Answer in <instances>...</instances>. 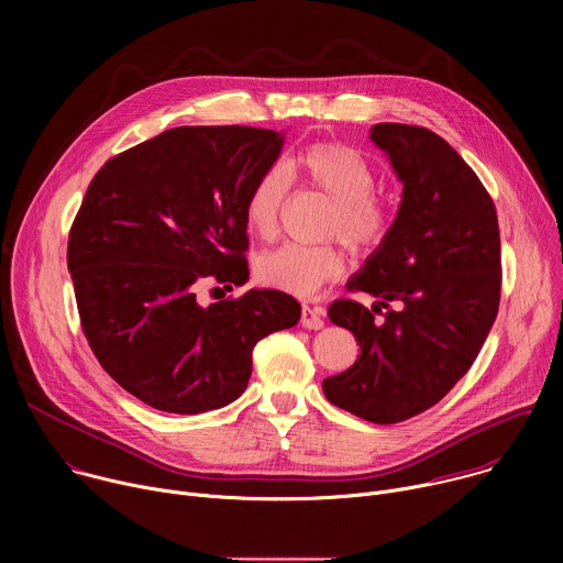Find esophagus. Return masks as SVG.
<instances>
[{
  "instance_id": "1",
  "label": "esophagus",
  "mask_w": 563,
  "mask_h": 563,
  "mask_svg": "<svg viewBox=\"0 0 563 563\" xmlns=\"http://www.w3.org/2000/svg\"><path fill=\"white\" fill-rule=\"evenodd\" d=\"M300 325L305 330H320L325 325V311L320 307H309L305 305L302 307V313H300Z\"/></svg>"
}]
</instances>
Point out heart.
<instances>
[{
  "label": "heart",
  "instance_id": "heart-1",
  "mask_svg": "<svg viewBox=\"0 0 563 563\" xmlns=\"http://www.w3.org/2000/svg\"><path fill=\"white\" fill-rule=\"evenodd\" d=\"M287 178L318 189L332 200L325 235H336L356 254L380 245L389 229V211L374 196V169L358 151L339 142L311 144L254 180L245 202V218L256 235L272 238L278 231L280 209L289 189ZM343 269V254L334 245L287 243L256 261V278L263 285L298 298H313Z\"/></svg>",
  "mask_w": 563,
  "mask_h": 563
}]
</instances>
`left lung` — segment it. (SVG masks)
Wrapping results in <instances>:
<instances>
[{
  "instance_id": "obj_1",
  "label": "left lung",
  "mask_w": 563,
  "mask_h": 563,
  "mask_svg": "<svg viewBox=\"0 0 563 563\" xmlns=\"http://www.w3.org/2000/svg\"><path fill=\"white\" fill-rule=\"evenodd\" d=\"M369 140L404 194L380 245L347 280L376 302L330 305V320L354 334L361 354L323 391L336 408L389 426L439 404L486 343L499 311L501 240L493 198L441 135L380 122ZM389 299L401 309L374 321Z\"/></svg>"
}]
</instances>
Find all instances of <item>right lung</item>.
Segmentation results:
<instances>
[{"mask_svg": "<svg viewBox=\"0 0 563 563\" xmlns=\"http://www.w3.org/2000/svg\"><path fill=\"white\" fill-rule=\"evenodd\" d=\"M285 133L178 126L96 174L68 235V272L87 341L107 374L169 415L229 406L247 389L252 352L298 323L300 305L250 289L202 307L205 278L245 285V202Z\"/></svg>", "mask_w": 563, "mask_h": 563, "instance_id": "1", "label": "right lung"}]
</instances>
